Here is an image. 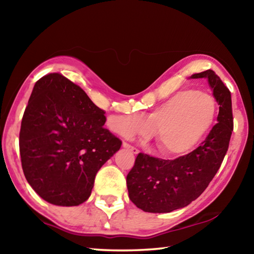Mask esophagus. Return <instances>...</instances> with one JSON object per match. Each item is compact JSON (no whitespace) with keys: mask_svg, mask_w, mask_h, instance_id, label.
<instances>
[{"mask_svg":"<svg viewBox=\"0 0 254 254\" xmlns=\"http://www.w3.org/2000/svg\"><path fill=\"white\" fill-rule=\"evenodd\" d=\"M123 147L124 148H127V150H130L133 154H137L138 153V150L136 147H134L132 145H130V144L127 143V142H123Z\"/></svg>","mask_w":254,"mask_h":254,"instance_id":"34e87169","label":"esophagus"}]
</instances>
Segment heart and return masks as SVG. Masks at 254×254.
<instances>
[{
    "label": "heart",
    "mask_w": 254,
    "mask_h": 254,
    "mask_svg": "<svg viewBox=\"0 0 254 254\" xmlns=\"http://www.w3.org/2000/svg\"><path fill=\"white\" fill-rule=\"evenodd\" d=\"M217 112V102L210 93L182 90L154 108L146 121L136 114H127L114 118L110 127L121 135L150 136L155 131V140L163 154L183 156L205 140L215 124Z\"/></svg>",
    "instance_id": "heart-1"
}]
</instances>
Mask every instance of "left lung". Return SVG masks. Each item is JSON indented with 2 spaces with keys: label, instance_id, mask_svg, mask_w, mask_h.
<instances>
[{
  "label": "left lung",
  "instance_id": "left-lung-1",
  "mask_svg": "<svg viewBox=\"0 0 254 254\" xmlns=\"http://www.w3.org/2000/svg\"><path fill=\"white\" fill-rule=\"evenodd\" d=\"M205 78L219 104L218 123L206 140L187 155L162 160L140 153L127 176L128 197L143 211L172 212L197 199L219 170L233 130L231 93L215 71L193 73Z\"/></svg>",
  "mask_w": 254,
  "mask_h": 254
}]
</instances>
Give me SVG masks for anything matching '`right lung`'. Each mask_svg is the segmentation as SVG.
I'll list each match as a JSON object with an SVG mask.
<instances>
[{"instance_id": "right-lung-1", "label": "right lung", "mask_w": 254, "mask_h": 254, "mask_svg": "<svg viewBox=\"0 0 254 254\" xmlns=\"http://www.w3.org/2000/svg\"><path fill=\"white\" fill-rule=\"evenodd\" d=\"M82 89L61 73L35 83L19 132L24 175L44 200L78 206L91 195L98 171L121 147L107 118Z\"/></svg>"}]
</instances>
